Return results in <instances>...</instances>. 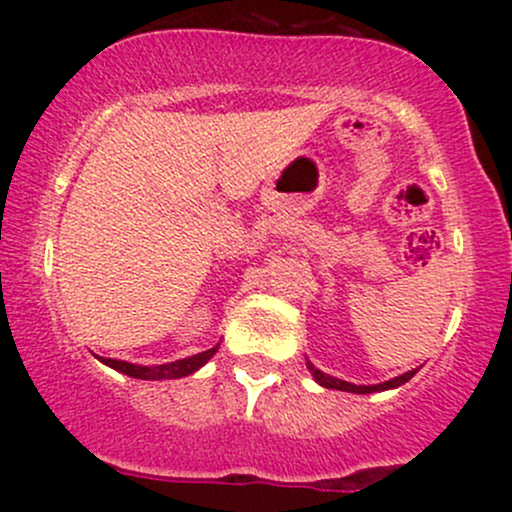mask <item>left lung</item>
Instances as JSON below:
<instances>
[{
    "label": "left lung",
    "instance_id": "left-lung-1",
    "mask_svg": "<svg viewBox=\"0 0 512 512\" xmlns=\"http://www.w3.org/2000/svg\"><path fill=\"white\" fill-rule=\"evenodd\" d=\"M305 366H308L310 373H313V378H315L317 383H320L322 387H330V390H342V392H356V395H370V392L392 390V387H399V385L409 383V380L416 375V370H419V368H414V370H409V373L397 375V378L385 380V383H380V385H354V383H346V380L332 378V375L322 373V370H317L310 361H305Z\"/></svg>",
    "mask_w": 512,
    "mask_h": 512
}]
</instances>
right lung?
I'll list each match as a JSON object with an SVG mask.
<instances>
[{
  "label": "right lung",
  "instance_id": "add662e5",
  "mask_svg": "<svg viewBox=\"0 0 512 512\" xmlns=\"http://www.w3.org/2000/svg\"><path fill=\"white\" fill-rule=\"evenodd\" d=\"M219 351V344L214 349L202 351V354L180 358V361L173 363H163V366H137V363H127V361H115V358H101L105 366L120 370V373L129 375V378H139V380H173V378H185V375H192L195 370H199L204 363L209 361L211 356Z\"/></svg>",
  "mask_w": 512,
  "mask_h": 512
}]
</instances>
